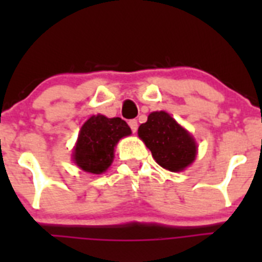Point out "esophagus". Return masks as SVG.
I'll use <instances>...</instances> for the list:
<instances>
[{
	"label": "esophagus",
	"instance_id": "esophagus-1",
	"mask_svg": "<svg viewBox=\"0 0 262 262\" xmlns=\"http://www.w3.org/2000/svg\"><path fill=\"white\" fill-rule=\"evenodd\" d=\"M128 126H129V128H131V131H133V133H136V129H138V120L131 119L128 122Z\"/></svg>",
	"mask_w": 262,
	"mask_h": 262
}]
</instances>
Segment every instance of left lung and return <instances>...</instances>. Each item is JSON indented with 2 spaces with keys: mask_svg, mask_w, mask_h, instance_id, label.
Instances as JSON below:
<instances>
[{
  "mask_svg": "<svg viewBox=\"0 0 262 262\" xmlns=\"http://www.w3.org/2000/svg\"><path fill=\"white\" fill-rule=\"evenodd\" d=\"M138 134L156 163L170 172H180L195 159L194 139L165 111L151 113L147 122L140 124Z\"/></svg>",
  "mask_w": 262,
  "mask_h": 262,
  "instance_id": "1",
  "label": "left lung"
}]
</instances>
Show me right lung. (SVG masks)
<instances>
[{
  "instance_id": "1",
  "label": "right lung",
  "mask_w": 262,
  "mask_h": 262,
  "mask_svg": "<svg viewBox=\"0 0 262 262\" xmlns=\"http://www.w3.org/2000/svg\"><path fill=\"white\" fill-rule=\"evenodd\" d=\"M131 134L128 124L120 118L93 115L81 127L75 148L76 164L93 174L103 173L114 159V147L119 139Z\"/></svg>"
}]
</instances>
